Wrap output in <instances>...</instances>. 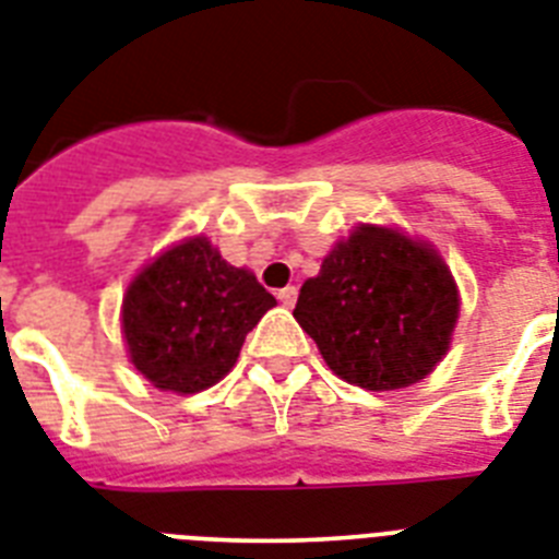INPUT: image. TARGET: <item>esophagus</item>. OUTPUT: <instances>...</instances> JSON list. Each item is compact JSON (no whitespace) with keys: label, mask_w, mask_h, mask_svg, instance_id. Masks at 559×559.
Listing matches in <instances>:
<instances>
[{"label":"esophagus","mask_w":559,"mask_h":559,"mask_svg":"<svg viewBox=\"0 0 559 559\" xmlns=\"http://www.w3.org/2000/svg\"><path fill=\"white\" fill-rule=\"evenodd\" d=\"M297 294L299 290L294 288V285H288V288H283L280 294H276V299H280L285 308H294V302H297Z\"/></svg>","instance_id":"esophagus-1"}]
</instances>
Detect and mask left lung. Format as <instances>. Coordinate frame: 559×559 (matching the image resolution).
<instances>
[{
	"label": "left lung",
	"instance_id": "8db88e82",
	"mask_svg": "<svg viewBox=\"0 0 559 559\" xmlns=\"http://www.w3.org/2000/svg\"><path fill=\"white\" fill-rule=\"evenodd\" d=\"M460 299L431 248L362 225L306 280L294 317L336 377L368 391L419 382L449 352Z\"/></svg>",
	"mask_w": 559,
	"mask_h": 559
}]
</instances>
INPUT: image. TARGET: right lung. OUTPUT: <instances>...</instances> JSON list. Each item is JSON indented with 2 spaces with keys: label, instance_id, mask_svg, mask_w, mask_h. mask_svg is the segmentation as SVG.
I'll return each mask as SVG.
<instances>
[{
  "label": "right lung",
  "instance_id": "right-lung-1",
  "mask_svg": "<svg viewBox=\"0 0 559 559\" xmlns=\"http://www.w3.org/2000/svg\"><path fill=\"white\" fill-rule=\"evenodd\" d=\"M276 299L205 237L154 260L131 283L122 331L133 366L156 389L197 394L234 368L248 331Z\"/></svg>",
  "mask_w": 559,
  "mask_h": 559
}]
</instances>
